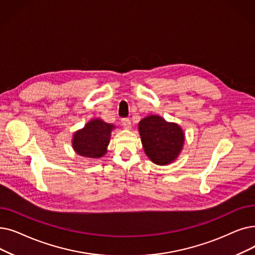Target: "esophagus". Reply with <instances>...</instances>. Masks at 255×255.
Returning <instances> with one entry per match:
<instances>
[{"mask_svg":"<svg viewBox=\"0 0 255 255\" xmlns=\"http://www.w3.org/2000/svg\"><path fill=\"white\" fill-rule=\"evenodd\" d=\"M122 125L124 126L125 129H130L131 128V122L129 119H122Z\"/></svg>","mask_w":255,"mask_h":255,"instance_id":"obj_1","label":"esophagus"}]
</instances>
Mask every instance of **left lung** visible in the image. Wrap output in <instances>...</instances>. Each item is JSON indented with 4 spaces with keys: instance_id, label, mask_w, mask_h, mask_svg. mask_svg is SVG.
I'll return each instance as SVG.
<instances>
[{
    "instance_id": "obj_1",
    "label": "left lung",
    "mask_w": 255,
    "mask_h": 255,
    "mask_svg": "<svg viewBox=\"0 0 255 255\" xmlns=\"http://www.w3.org/2000/svg\"><path fill=\"white\" fill-rule=\"evenodd\" d=\"M138 130L143 150L154 163L169 164L178 157L184 142L183 130L178 124L152 115L139 122Z\"/></svg>"
}]
</instances>
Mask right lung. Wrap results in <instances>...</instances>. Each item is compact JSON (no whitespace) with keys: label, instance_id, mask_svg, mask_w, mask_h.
Returning a JSON list of instances; mask_svg holds the SVG:
<instances>
[{"label":"right lung","instance_id":"add662e5","mask_svg":"<svg viewBox=\"0 0 255 255\" xmlns=\"http://www.w3.org/2000/svg\"><path fill=\"white\" fill-rule=\"evenodd\" d=\"M116 127L101 119L88 122L84 128L76 131L73 136V148L77 154L88 158H100L107 152L110 133Z\"/></svg>","mask_w":255,"mask_h":255}]
</instances>
